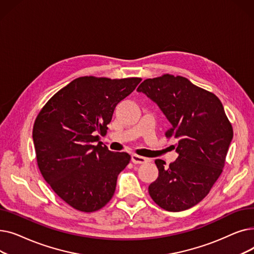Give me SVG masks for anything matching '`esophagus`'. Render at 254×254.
<instances>
[{
  "instance_id": "1",
  "label": "esophagus",
  "mask_w": 254,
  "mask_h": 254,
  "mask_svg": "<svg viewBox=\"0 0 254 254\" xmlns=\"http://www.w3.org/2000/svg\"><path fill=\"white\" fill-rule=\"evenodd\" d=\"M131 162L136 164V165H140V164H145L147 162V158H145L143 156H139L137 154H132L131 155Z\"/></svg>"
}]
</instances>
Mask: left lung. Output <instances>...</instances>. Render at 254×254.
Here are the masks:
<instances>
[{
	"label": "left lung",
	"instance_id": "left-lung-1",
	"mask_svg": "<svg viewBox=\"0 0 254 254\" xmlns=\"http://www.w3.org/2000/svg\"><path fill=\"white\" fill-rule=\"evenodd\" d=\"M165 114L167 137L177 140L174 163L156 159L158 177L148 188L153 201L165 210H188L209 193L220 176L233 139V127L220 100L181 76L146 79L137 88Z\"/></svg>",
	"mask_w": 254,
	"mask_h": 254
}]
</instances>
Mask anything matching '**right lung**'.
I'll list each match as a JSON object with an SVG mask.
<instances>
[{"label":"right lung","mask_w":254,"mask_h":254,"mask_svg":"<svg viewBox=\"0 0 254 254\" xmlns=\"http://www.w3.org/2000/svg\"><path fill=\"white\" fill-rule=\"evenodd\" d=\"M141 78L80 77L53 96L38 114L33 140L45 181L76 210L93 212L112 198L117 176L129 163L99 142L115 107L135 90Z\"/></svg>","instance_id":"obj_1"}]
</instances>
